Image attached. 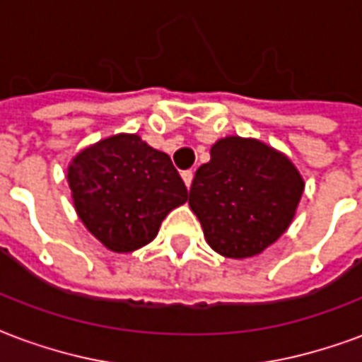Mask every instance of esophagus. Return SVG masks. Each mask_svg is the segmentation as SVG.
<instances>
[{"instance_id":"esophagus-1","label":"esophagus","mask_w":362,"mask_h":362,"mask_svg":"<svg viewBox=\"0 0 362 362\" xmlns=\"http://www.w3.org/2000/svg\"><path fill=\"white\" fill-rule=\"evenodd\" d=\"M182 180H184V184H186V188L189 189L192 180H194V173H192V170H184V173H182Z\"/></svg>"}]
</instances>
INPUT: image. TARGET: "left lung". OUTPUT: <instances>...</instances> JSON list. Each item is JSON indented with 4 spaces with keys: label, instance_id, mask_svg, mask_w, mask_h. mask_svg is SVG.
Masks as SVG:
<instances>
[{
    "label": "left lung",
    "instance_id": "left-lung-1",
    "mask_svg": "<svg viewBox=\"0 0 362 362\" xmlns=\"http://www.w3.org/2000/svg\"><path fill=\"white\" fill-rule=\"evenodd\" d=\"M209 155L192 182L189 209L217 254L258 256L295 219L304 178L285 153L252 137L227 135Z\"/></svg>",
    "mask_w": 362,
    "mask_h": 362
}]
</instances>
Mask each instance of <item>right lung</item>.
Here are the masks:
<instances>
[{
	"mask_svg": "<svg viewBox=\"0 0 362 362\" xmlns=\"http://www.w3.org/2000/svg\"><path fill=\"white\" fill-rule=\"evenodd\" d=\"M67 182L83 225L116 254L149 244L166 215L188 199L170 157L137 134L110 135L79 151Z\"/></svg>",
	"mask_w": 362,
	"mask_h": 362,
	"instance_id": "right-lung-1",
	"label": "right lung"
}]
</instances>
